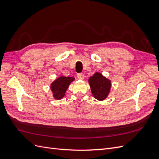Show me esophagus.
Segmentation results:
<instances>
[{"label": "esophagus", "instance_id": "34e87169", "mask_svg": "<svg viewBox=\"0 0 159 159\" xmlns=\"http://www.w3.org/2000/svg\"><path fill=\"white\" fill-rule=\"evenodd\" d=\"M78 78L79 80H84V74H83V73L78 74Z\"/></svg>", "mask_w": 159, "mask_h": 159}]
</instances>
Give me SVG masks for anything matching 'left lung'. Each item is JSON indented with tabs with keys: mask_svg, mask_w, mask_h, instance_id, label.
I'll list each match as a JSON object with an SVG mask.
<instances>
[{
	"mask_svg": "<svg viewBox=\"0 0 159 159\" xmlns=\"http://www.w3.org/2000/svg\"><path fill=\"white\" fill-rule=\"evenodd\" d=\"M89 84L93 97L102 101L107 97L111 88V81L98 72L90 77Z\"/></svg>",
	"mask_w": 159,
	"mask_h": 159,
	"instance_id": "1",
	"label": "left lung"
}]
</instances>
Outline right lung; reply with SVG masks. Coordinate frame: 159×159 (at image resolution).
Returning a JSON list of instances; mask_svg holds the SVG:
<instances>
[{"instance_id":"1","label":"right lung","mask_w":159,"mask_h":159,"mask_svg":"<svg viewBox=\"0 0 159 159\" xmlns=\"http://www.w3.org/2000/svg\"><path fill=\"white\" fill-rule=\"evenodd\" d=\"M74 80L71 77L61 76L51 84V89L56 99H60L64 96L66 91L68 88L71 81Z\"/></svg>"}]
</instances>
